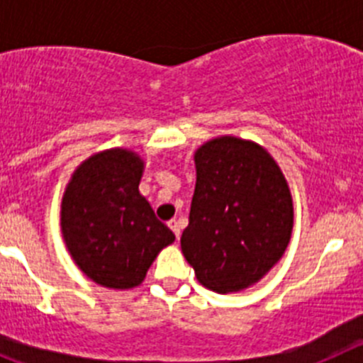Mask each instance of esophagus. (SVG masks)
I'll return each instance as SVG.
<instances>
[{
	"mask_svg": "<svg viewBox=\"0 0 363 363\" xmlns=\"http://www.w3.org/2000/svg\"><path fill=\"white\" fill-rule=\"evenodd\" d=\"M169 227H171L172 233L176 234V238H179V236H182V223H179L178 218H172V220H169Z\"/></svg>",
	"mask_w": 363,
	"mask_h": 363,
	"instance_id": "34e87169",
	"label": "esophagus"
}]
</instances>
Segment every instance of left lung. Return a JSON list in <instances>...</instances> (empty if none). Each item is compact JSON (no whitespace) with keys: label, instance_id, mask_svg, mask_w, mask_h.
Wrapping results in <instances>:
<instances>
[{"label":"left lung","instance_id":"1","mask_svg":"<svg viewBox=\"0 0 363 363\" xmlns=\"http://www.w3.org/2000/svg\"><path fill=\"white\" fill-rule=\"evenodd\" d=\"M196 187L182 252L216 293L256 284L287 249L293 200L280 167L252 142L223 136L194 154Z\"/></svg>","mask_w":363,"mask_h":363}]
</instances>
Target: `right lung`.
I'll return each instance as SVG.
<instances>
[{"label":"right lung","mask_w":363,"mask_h":363,"mask_svg":"<svg viewBox=\"0 0 363 363\" xmlns=\"http://www.w3.org/2000/svg\"><path fill=\"white\" fill-rule=\"evenodd\" d=\"M142 171L130 150H104L79 165L63 194L67 249L86 277L111 289L142 284L158 252L174 242L138 191Z\"/></svg>","instance_id":"add662e5"}]
</instances>
